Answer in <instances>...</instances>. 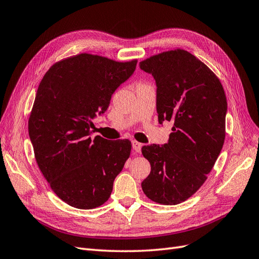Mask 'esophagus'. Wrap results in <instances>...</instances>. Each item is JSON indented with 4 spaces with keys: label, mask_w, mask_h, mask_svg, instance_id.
I'll list each match as a JSON object with an SVG mask.
<instances>
[{
    "label": "esophagus",
    "mask_w": 259,
    "mask_h": 259,
    "mask_svg": "<svg viewBox=\"0 0 259 259\" xmlns=\"http://www.w3.org/2000/svg\"><path fill=\"white\" fill-rule=\"evenodd\" d=\"M142 146H143V144H141L140 142H138V141H132V147H133V149H135V151L136 152H141V149H142Z\"/></svg>",
    "instance_id": "1"
}]
</instances>
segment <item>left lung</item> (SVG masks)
I'll return each mask as SVG.
<instances>
[{
	"label": "left lung",
	"instance_id": "1",
	"mask_svg": "<svg viewBox=\"0 0 259 259\" xmlns=\"http://www.w3.org/2000/svg\"><path fill=\"white\" fill-rule=\"evenodd\" d=\"M140 68L156 80L159 122H174L166 144L142 147L151 166L142 189L158 204L177 205L203 186L222 150L226 96L218 76L183 49L150 56Z\"/></svg>",
	"mask_w": 259,
	"mask_h": 259
}]
</instances>
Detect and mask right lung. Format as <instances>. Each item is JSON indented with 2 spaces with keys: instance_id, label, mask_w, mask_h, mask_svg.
<instances>
[{
  "instance_id": "add662e5",
  "label": "right lung",
  "mask_w": 259,
  "mask_h": 259,
  "mask_svg": "<svg viewBox=\"0 0 259 259\" xmlns=\"http://www.w3.org/2000/svg\"><path fill=\"white\" fill-rule=\"evenodd\" d=\"M137 63L81 53L51 66L38 86L28 118L35 159L53 192L71 207L103 205L130 157L129 140H93L91 128Z\"/></svg>"
}]
</instances>
